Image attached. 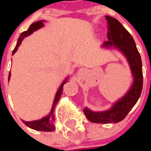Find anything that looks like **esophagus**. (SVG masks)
I'll return each mask as SVG.
<instances>
[{
    "mask_svg": "<svg viewBox=\"0 0 151 151\" xmlns=\"http://www.w3.org/2000/svg\"><path fill=\"white\" fill-rule=\"evenodd\" d=\"M82 71H83L82 69H80V70H79V72H82Z\"/></svg>",
    "mask_w": 151,
    "mask_h": 151,
    "instance_id": "34e87169",
    "label": "esophagus"
}]
</instances>
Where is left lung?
Instances as JSON below:
<instances>
[{
  "instance_id": "left-lung-1",
  "label": "left lung",
  "mask_w": 151,
  "mask_h": 151,
  "mask_svg": "<svg viewBox=\"0 0 151 151\" xmlns=\"http://www.w3.org/2000/svg\"><path fill=\"white\" fill-rule=\"evenodd\" d=\"M105 18L109 24V41L104 42L102 47H114L126 56L132 70L133 83L128 92L109 110L93 112L88 108H84V113L86 118L93 123L100 124L117 123L124 120L137 102L143 89L142 60L132 37L116 19L110 16H106Z\"/></svg>"
}]
</instances>
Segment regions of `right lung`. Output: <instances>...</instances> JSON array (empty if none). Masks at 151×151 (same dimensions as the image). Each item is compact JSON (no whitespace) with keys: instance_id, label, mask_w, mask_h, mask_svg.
I'll list each match as a JSON object with an SVG mask.
<instances>
[{"instance_id":"1","label":"right lung","mask_w":151,"mask_h":151,"mask_svg":"<svg viewBox=\"0 0 151 151\" xmlns=\"http://www.w3.org/2000/svg\"><path fill=\"white\" fill-rule=\"evenodd\" d=\"M42 26H43L42 20H40V21H37V22H35L33 23V24H31V26L29 27V29H28L27 31L22 32V33L20 34L19 39H18L17 44H16V47L14 48V51H13V55L17 51V49H19V45H20L21 42H22V40L25 37L31 35L33 31L38 30L39 28L42 27ZM9 78H10V73H9V76H8V81H9ZM67 78H67L62 82V84H60V88H59V90H58L57 93L55 95V100H54V102H53V106H52L51 111H50V113H49V114L48 116H45V117H43V118L41 119V120H33V121H24V120H23V122H24L28 127H30V128L31 129H34V130H37V131H42V132H53V131H55V125H54V122H55V114H53V112L55 110V108L58 101H59V99H60V96H61V94H62L63 85H64L65 83L67 81Z\"/></svg>"}]
</instances>
